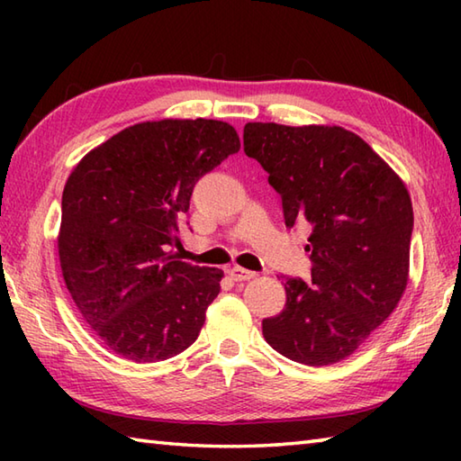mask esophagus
<instances>
[{"label":"esophagus","instance_id":"esophagus-1","mask_svg":"<svg viewBox=\"0 0 461 461\" xmlns=\"http://www.w3.org/2000/svg\"><path fill=\"white\" fill-rule=\"evenodd\" d=\"M228 273H230V277H231L233 281H248V279H253V277L258 276L256 271L243 269V267H240V266H233L231 269H228Z\"/></svg>","mask_w":461,"mask_h":461}]
</instances>
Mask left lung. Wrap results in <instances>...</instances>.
I'll return each mask as SVG.
<instances>
[{
  "label": "left lung",
  "mask_w": 461,
  "mask_h": 461,
  "mask_svg": "<svg viewBox=\"0 0 461 461\" xmlns=\"http://www.w3.org/2000/svg\"><path fill=\"white\" fill-rule=\"evenodd\" d=\"M243 150L269 174L287 228H311V287L285 277V309L263 319V337L301 365H335L390 317L406 289L410 194L360 136L340 126L248 122Z\"/></svg>",
  "instance_id": "1"
}]
</instances>
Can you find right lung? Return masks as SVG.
<instances>
[{
    "mask_svg": "<svg viewBox=\"0 0 461 461\" xmlns=\"http://www.w3.org/2000/svg\"><path fill=\"white\" fill-rule=\"evenodd\" d=\"M240 146L221 121L140 122L96 146L68 176L57 238L65 285L122 358L166 360L198 339L223 273L180 261L168 248L195 182Z\"/></svg>",
    "mask_w": 461,
    "mask_h": 461,
    "instance_id": "obj_1",
    "label": "right lung"
}]
</instances>
